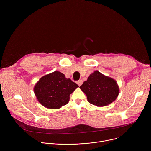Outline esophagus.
<instances>
[{"label": "esophagus", "instance_id": "obj_1", "mask_svg": "<svg viewBox=\"0 0 151 151\" xmlns=\"http://www.w3.org/2000/svg\"><path fill=\"white\" fill-rule=\"evenodd\" d=\"M76 83L79 85V86H81L82 84H83V81L81 80H79V81H78L77 82H76Z\"/></svg>", "mask_w": 151, "mask_h": 151}]
</instances>
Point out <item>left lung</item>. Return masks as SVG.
Segmentation results:
<instances>
[{"mask_svg":"<svg viewBox=\"0 0 151 151\" xmlns=\"http://www.w3.org/2000/svg\"><path fill=\"white\" fill-rule=\"evenodd\" d=\"M86 95L90 104L97 106H105L111 104L117 97L119 89L113 78L96 71L80 87Z\"/></svg>","mask_w":151,"mask_h":151,"instance_id":"left-lung-1","label":"left lung"}]
</instances>
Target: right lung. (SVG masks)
I'll list each match as a JSON object with an SVG mask.
<instances>
[{"instance_id": "obj_1", "label": "right lung", "mask_w": 151, "mask_h": 151, "mask_svg": "<svg viewBox=\"0 0 151 151\" xmlns=\"http://www.w3.org/2000/svg\"><path fill=\"white\" fill-rule=\"evenodd\" d=\"M78 85L64 74L55 71L40 79L34 87V93L40 104L50 109H58L67 104L70 95Z\"/></svg>"}]
</instances>
